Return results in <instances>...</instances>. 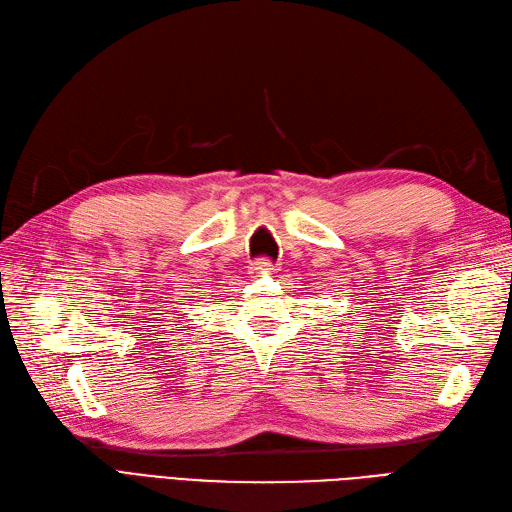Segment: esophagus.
<instances>
[{"instance_id": "obj_1", "label": "esophagus", "mask_w": 512, "mask_h": 512, "mask_svg": "<svg viewBox=\"0 0 512 512\" xmlns=\"http://www.w3.org/2000/svg\"><path fill=\"white\" fill-rule=\"evenodd\" d=\"M274 261L272 259H268V257H259L257 261H255V272L257 274H270V272H274Z\"/></svg>"}]
</instances>
